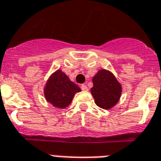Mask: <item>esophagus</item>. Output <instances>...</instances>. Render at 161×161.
Segmentation results:
<instances>
[{
  "label": "esophagus",
  "mask_w": 161,
  "mask_h": 161,
  "mask_svg": "<svg viewBox=\"0 0 161 161\" xmlns=\"http://www.w3.org/2000/svg\"><path fill=\"white\" fill-rule=\"evenodd\" d=\"M81 89L83 90V91H87V90H88V87H87L85 84H82V85H81Z\"/></svg>",
  "instance_id": "obj_1"
}]
</instances>
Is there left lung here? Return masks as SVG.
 <instances>
[{
	"label": "left lung",
	"instance_id": "obj_1",
	"mask_svg": "<svg viewBox=\"0 0 161 161\" xmlns=\"http://www.w3.org/2000/svg\"><path fill=\"white\" fill-rule=\"evenodd\" d=\"M93 83L91 93L99 107L108 110L116 105L121 96V87L111 72L100 70L93 78Z\"/></svg>",
	"mask_w": 161,
	"mask_h": 161
}]
</instances>
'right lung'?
Wrapping results in <instances>:
<instances>
[{
  "label": "right lung",
  "instance_id": "add662e5",
  "mask_svg": "<svg viewBox=\"0 0 161 161\" xmlns=\"http://www.w3.org/2000/svg\"><path fill=\"white\" fill-rule=\"evenodd\" d=\"M81 89L70 80L61 70H57L50 77L45 88V97L55 107L64 109L71 104L74 94Z\"/></svg>",
  "mask_w": 161,
  "mask_h": 161
}]
</instances>
